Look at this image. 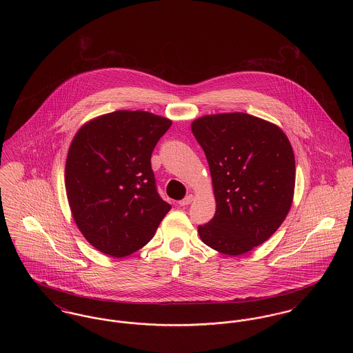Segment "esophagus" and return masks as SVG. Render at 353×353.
I'll return each mask as SVG.
<instances>
[{
	"label": "esophagus",
	"mask_w": 353,
	"mask_h": 353,
	"mask_svg": "<svg viewBox=\"0 0 353 353\" xmlns=\"http://www.w3.org/2000/svg\"><path fill=\"white\" fill-rule=\"evenodd\" d=\"M192 201H193V196H192V194H189V196H186V197H185L184 200L179 201V205H180V206H186V205H189Z\"/></svg>",
	"instance_id": "34e87169"
}]
</instances>
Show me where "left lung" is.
<instances>
[{"instance_id":"1","label":"left lung","mask_w":353,"mask_h":353,"mask_svg":"<svg viewBox=\"0 0 353 353\" xmlns=\"http://www.w3.org/2000/svg\"><path fill=\"white\" fill-rule=\"evenodd\" d=\"M205 152L217 202L199 226L202 242L226 255L262 245L285 221L295 186V159L285 132L243 112L208 115L192 123Z\"/></svg>"}]
</instances>
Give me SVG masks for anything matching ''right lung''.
I'll list each match as a JSON object with an SVG mask.
<instances>
[{
  "label": "right lung",
  "mask_w": 353,
  "mask_h": 353,
  "mask_svg": "<svg viewBox=\"0 0 353 353\" xmlns=\"http://www.w3.org/2000/svg\"><path fill=\"white\" fill-rule=\"evenodd\" d=\"M172 125L145 111H115L84 124L66 160L72 217L99 252L121 258L145 246L170 210L156 186L152 152Z\"/></svg>",
  "instance_id": "obj_1"
}]
</instances>
